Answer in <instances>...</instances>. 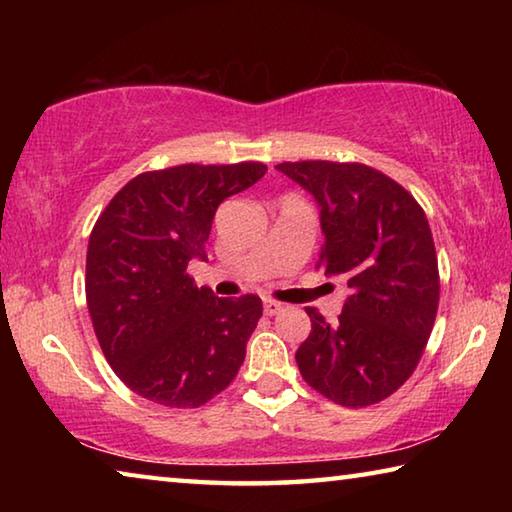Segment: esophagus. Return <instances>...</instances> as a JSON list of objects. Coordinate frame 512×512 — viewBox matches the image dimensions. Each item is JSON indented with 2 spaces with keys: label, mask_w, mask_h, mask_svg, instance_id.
I'll return each instance as SVG.
<instances>
[{
  "label": "esophagus",
  "mask_w": 512,
  "mask_h": 512,
  "mask_svg": "<svg viewBox=\"0 0 512 512\" xmlns=\"http://www.w3.org/2000/svg\"><path fill=\"white\" fill-rule=\"evenodd\" d=\"M284 307L280 305V302H275V300H264V314L266 316H277L280 314Z\"/></svg>",
  "instance_id": "esophagus-1"
}]
</instances>
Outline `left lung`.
<instances>
[{
    "mask_svg": "<svg viewBox=\"0 0 512 512\" xmlns=\"http://www.w3.org/2000/svg\"><path fill=\"white\" fill-rule=\"evenodd\" d=\"M275 169L314 196L325 235L316 268L343 275L350 289L336 325L307 307L300 375L350 409L386 400L413 375L436 320L440 277L427 216L402 185L366 164L305 160Z\"/></svg>",
    "mask_w": 512,
    "mask_h": 512,
    "instance_id": "obj_1",
    "label": "left lung"
}]
</instances>
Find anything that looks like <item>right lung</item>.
<instances>
[{
    "mask_svg": "<svg viewBox=\"0 0 512 512\" xmlns=\"http://www.w3.org/2000/svg\"><path fill=\"white\" fill-rule=\"evenodd\" d=\"M264 173L262 162L146 171L94 223L85 259L94 334L110 368L144 400L196 409L244 363L262 300L216 298L187 266L207 259L216 207Z\"/></svg>",
    "mask_w": 512,
    "mask_h": 512,
    "instance_id": "right-lung-1",
    "label": "right lung"
}]
</instances>
